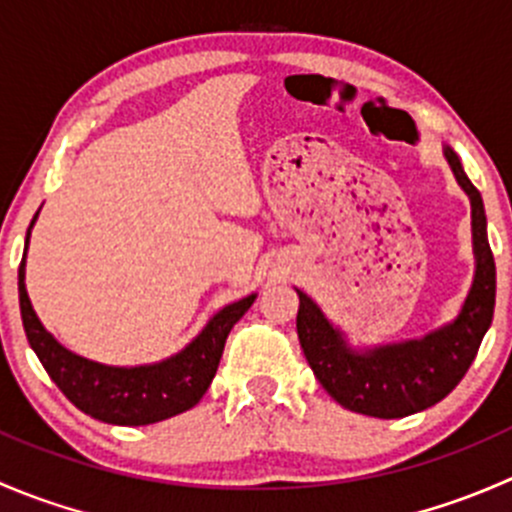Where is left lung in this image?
Masks as SVG:
<instances>
[{
    "label": "left lung",
    "instance_id": "8db88e82",
    "mask_svg": "<svg viewBox=\"0 0 512 512\" xmlns=\"http://www.w3.org/2000/svg\"><path fill=\"white\" fill-rule=\"evenodd\" d=\"M458 185L471 200L476 272L461 312L443 327L404 342L352 347L347 334L302 289L297 334L314 376L344 409L374 418H404L446 399L466 376L493 322L495 262L488 245L483 198L468 180L461 158L443 146Z\"/></svg>",
    "mask_w": 512,
    "mask_h": 512
}]
</instances>
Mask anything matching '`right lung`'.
Returning a JSON list of instances; mask_svg holds the SVG:
<instances>
[{
  "instance_id": "right-lung-1",
  "label": "right lung",
  "mask_w": 512,
  "mask_h": 512,
  "mask_svg": "<svg viewBox=\"0 0 512 512\" xmlns=\"http://www.w3.org/2000/svg\"><path fill=\"white\" fill-rule=\"evenodd\" d=\"M36 218L39 213L34 215L27 230V245H24V257L19 265V307H22V322L29 344L51 381L64 391V396L76 409L113 426H148V423L165 421V418L193 409L213 384L227 334L235 327L237 319L252 307L257 294H247L237 302L225 304L208 319L193 342L185 344L178 354L168 359L138 366H111L91 361L69 352L64 344L56 342L54 334L46 332L27 294L24 267H27L29 237H32Z\"/></svg>"
}]
</instances>
